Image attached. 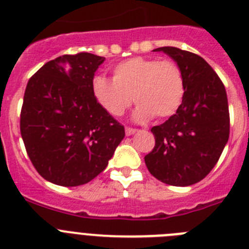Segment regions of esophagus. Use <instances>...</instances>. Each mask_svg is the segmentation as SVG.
<instances>
[{
    "label": "esophagus",
    "instance_id": "esophagus-1",
    "mask_svg": "<svg viewBox=\"0 0 249 249\" xmlns=\"http://www.w3.org/2000/svg\"><path fill=\"white\" fill-rule=\"evenodd\" d=\"M136 132H137V129H136V128H131V127H126V135H127V136L135 135Z\"/></svg>",
    "mask_w": 249,
    "mask_h": 249
}]
</instances>
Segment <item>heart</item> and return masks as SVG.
<instances>
[{
	"instance_id": "b5f03b06",
	"label": "heart",
	"mask_w": 249,
	"mask_h": 249,
	"mask_svg": "<svg viewBox=\"0 0 249 249\" xmlns=\"http://www.w3.org/2000/svg\"><path fill=\"white\" fill-rule=\"evenodd\" d=\"M92 93L114 117L122 116L135 101L138 106L133 117L137 122L152 117L162 120L171 117L181 107L186 78L182 68L173 61L133 57L114 66L113 80L94 77Z\"/></svg>"
}]
</instances>
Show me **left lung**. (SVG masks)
Masks as SVG:
<instances>
[{
	"mask_svg": "<svg viewBox=\"0 0 249 249\" xmlns=\"http://www.w3.org/2000/svg\"><path fill=\"white\" fill-rule=\"evenodd\" d=\"M182 68L183 102L173 116L152 127L155 148L144 157L149 173L166 184L186 187L202 181L218 162L230 137L226 89L198 54L177 47H160Z\"/></svg>",
	"mask_w": 249,
	"mask_h": 249,
	"instance_id": "1",
	"label": "left lung"
}]
</instances>
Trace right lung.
<instances>
[{
    "label": "right lung",
    "mask_w": 249,
    "mask_h": 249,
    "mask_svg": "<svg viewBox=\"0 0 249 249\" xmlns=\"http://www.w3.org/2000/svg\"><path fill=\"white\" fill-rule=\"evenodd\" d=\"M103 61L87 52L63 54L28 81L19 128L31 162L46 181L63 187L89 183L124 137V127L92 93Z\"/></svg>",
    "instance_id": "add662e5"
}]
</instances>
